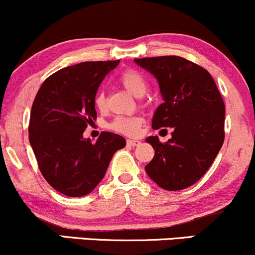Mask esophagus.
Returning a JSON list of instances; mask_svg holds the SVG:
<instances>
[{"instance_id":"34e87169","label":"esophagus","mask_w":255,"mask_h":255,"mask_svg":"<svg viewBox=\"0 0 255 255\" xmlns=\"http://www.w3.org/2000/svg\"><path fill=\"white\" fill-rule=\"evenodd\" d=\"M141 144V141L140 140H136V139H128L127 140V145L129 146H139Z\"/></svg>"}]
</instances>
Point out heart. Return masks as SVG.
I'll return each instance as SVG.
<instances>
[{
    "instance_id": "heart-1",
    "label": "heart",
    "mask_w": 255,
    "mask_h": 255,
    "mask_svg": "<svg viewBox=\"0 0 255 255\" xmlns=\"http://www.w3.org/2000/svg\"><path fill=\"white\" fill-rule=\"evenodd\" d=\"M120 84L125 87L128 92L135 97H142L147 91V83L145 78L136 71H126L120 77ZM95 104L99 110H104L107 107V101L103 92H98L95 97ZM142 125V119L140 116H118L109 127L118 133L128 136H135L139 134L140 127Z\"/></svg>"
}]
</instances>
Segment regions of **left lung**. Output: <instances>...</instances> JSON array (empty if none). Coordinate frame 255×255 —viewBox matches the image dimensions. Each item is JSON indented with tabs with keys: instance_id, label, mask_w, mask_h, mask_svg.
<instances>
[{
	"instance_id": "left-lung-1",
	"label": "left lung",
	"mask_w": 255,
	"mask_h": 255,
	"mask_svg": "<svg viewBox=\"0 0 255 255\" xmlns=\"http://www.w3.org/2000/svg\"><path fill=\"white\" fill-rule=\"evenodd\" d=\"M159 85L163 103L154 111L152 128H172L171 139L146 141L154 150L145 166L148 177L166 191H180L204 176L224 141L225 107L206 69L180 56L134 60Z\"/></svg>"
}]
</instances>
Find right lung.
<instances>
[{
    "instance_id": "obj_1",
    "label": "right lung",
    "mask_w": 255,
    "mask_h": 255,
    "mask_svg": "<svg viewBox=\"0 0 255 255\" xmlns=\"http://www.w3.org/2000/svg\"><path fill=\"white\" fill-rule=\"evenodd\" d=\"M120 61L81 62L50 75L31 109L28 139L42 175L68 197H84L101 182L126 140L103 131L93 144L83 136L97 118L95 97L105 75Z\"/></svg>"
}]
</instances>
